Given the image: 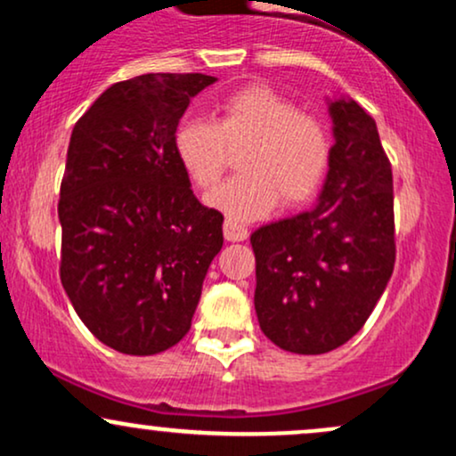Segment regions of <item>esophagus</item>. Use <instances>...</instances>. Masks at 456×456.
I'll list each match as a JSON object with an SVG mask.
<instances>
[{"instance_id": "1", "label": "esophagus", "mask_w": 456, "mask_h": 456, "mask_svg": "<svg viewBox=\"0 0 456 456\" xmlns=\"http://www.w3.org/2000/svg\"><path fill=\"white\" fill-rule=\"evenodd\" d=\"M223 233H224V240H229V242H244V240L248 238V232H246L242 224L233 221H224Z\"/></svg>"}]
</instances>
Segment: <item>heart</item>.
Instances as JSON below:
<instances>
[{"mask_svg":"<svg viewBox=\"0 0 456 456\" xmlns=\"http://www.w3.org/2000/svg\"><path fill=\"white\" fill-rule=\"evenodd\" d=\"M229 145H250L240 160L242 175L224 182L206 203L229 221L264 218L281 203L305 206L328 174L330 134L322 122L270 87H244L218 104V119L186 118L174 133L175 159L197 186L221 180Z\"/></svg>","mask_w":456,"mask_h":456,"instance_id":"b5f03b06","label":"heart"}]
</instances>
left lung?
<instances>
[{"instance_id": "left-lung-1", "label": "left lung", "mask_w": 456, "mask_h": 456, "mask_svg": "<svg viewBox=\"0 0 456 456\" xmlns=\"http://www.w3.org/2000/svg\"><path fill=\"white\" fill-rule=\"evenodd\" d=\"M332 154L313 210L264 224L255 250L259 328L285 352L347 343L395 270V197L378 124L349 96L328 98Z\"/></svg>"}]
</instances>
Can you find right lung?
Segmentation results:
<instances>
[{"instance_id":"1","label":"right lung","mask_w":456,"mask_h":456,"mask_svg":"<svg viewBox=\"0 0 456 456\" xmlns=\"http://www.w3.org/2000/svg\"><path fill=\"white\" fill-rule=\"evenodd\" d=\"M214 81H119L72 128L57 206L61 285L87 330L119 354L154 355L184 338L223 248V214L197 201L174 151L191 98Z\"/></svg>"}]
</instances>
